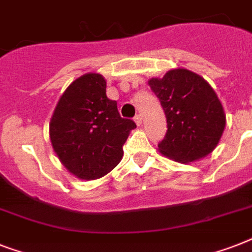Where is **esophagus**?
I'll use <instances>...</instances> for the list:
<instances>
[{
	"mask_svg": "<svg viewBox=\"0 0 252 252\" xmlns=\"http://www.w3.org/2000/svg\"><path fill=\"white\" fill-rule=\"evenodd\" d=\"M134 123H136L137 126H141V123H142L141 115H136V116H134Z\"/></svg>",
	"mask_w": 252,
	"mask_h": 252,
	"instance_id": "obj_1",
	"label": "esophagus"
}]
</instances>
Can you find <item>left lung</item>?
Returning <instances> with one entry per match:
<instances>
[{
    "label": "left lung",
    "mask_w": 252,
    "mask_h": 252,
    "mask_svg": "<svg viewBox=\"0 0 252 252\" xmlns=\"http://www.w3.org/2000/svg\"><path fill=\"white\" fill-rule=\"evenodd\" d=\"M165 111L167 132L158 144L165 157L180 163L212 153L222 136L226 116L219 96L199 74L178 68L148 81Z\"/></svg>",
    "instance_id": "left-lung-1"
}]
</instances>
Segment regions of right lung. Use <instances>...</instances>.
Returning a JSON list of instances; mask_svg holds the SVG:
<instances>
[{
  "mask_svg": "<svg viewBox=\"0 0 252 252\" xmlns=\"http://www.w3.org/2000/svg\"><path fill=\"white\" fill-rule=\"evenodd\" d=\"M106 80L86 73L66 87L53 111L49 138L60 162L78 179L94 180L123 158V145L136 128L123 119L116 100L106 94Z\"/></svg>",
  "mask_w": 252,
  "mask_h": 252,
  "instance_id": "1",
  "label": "right lung"
}]
</instances>
